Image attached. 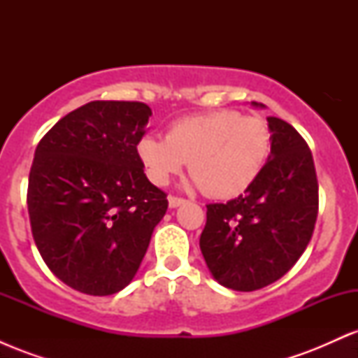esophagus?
Wrapping results in <instances>:
<instances>
[{
	"instance_id": "1",
	"label": "esophagus",
	"mask_w": 358,
	"mask_h": 358,
	"mask_svg": "<svg viewBox=\"0 0 358 358\" xmlns=\"http://www.w3.org/2000/svg\"><path fill=\"white\" fill-rule=\"evenodd\" d=\"M185 202H187V200L178 199V196H168V205H170V208L180 207V205H183Z\"/></svg>"
}]
</instances>
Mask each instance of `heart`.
I'll list each match as a JSON object with an SVG mask.
<instances>
[{
  "mask_svg": "<svg viewBox=\"0 0 358 358\" xmlns=\"http://www.w3.org/2000/svg\"><path fill=\"white\" fill-rule=\"evenodd\" d=\"M269 153L271 131L264 119L229 109L178 119L166 138L146 134L138 143V156L155 185H166L188 162L193 185L222 200L248 192Z\"/></svg>",
  "mask_w": 358,
  "mask_h": 358,
  "instance_id": "obj_1",
  "label": "heart"
}]
</instances>
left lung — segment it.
Here are the masks:
<instances>
[{
  "label": "left lung",
  "mask_w": 358,
  "mask_h": 358,
  "mask_svg": "<svg viewBox=\"0 0 358 358\" xmlns=\"http://www.w3.org/2000/svg\"><path fill=\"white\" fill-rule=\"evenodd\" d=\"M268 127L271 155L262 173L244 195L207 205L200 236L213 279L236 291L261 289L285 276L305 252L318 215L310 148L282 119L269 116Z\"/></svg>",
  "instance_id": "8db88e82"
}]
</instances>
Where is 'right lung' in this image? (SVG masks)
<instances>
[{"label":"right lung","mask_w":358,"mask_h":358,"mask_svg":"<svg viewBox=\"0 0 358 358\" xmlns=\"http://www.w3.org/2000/svg\"><path fill=\"white\" fill-rule=\"evenodd\" d=\"M150 116L143 102L92 101L36 146L27 199L35 244L80 293L124 289L166 213V193L146 178L136 150Z\"/></svg>","instance_id":"obj_1"}]
</instances>
